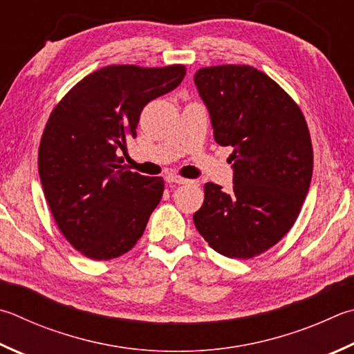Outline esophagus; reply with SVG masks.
<instances>
[{"instance_id":"esophagus-1","label":"esophagus","mask_w":354,"mask_h":354,"mask_svg":"<svg viewBox=\"0 0 354 354\" xmlns=\"http://www.w3.org/2000/svg\"><path fill=\"white\" fill-rule=\"evenodd\" d=\"M165 183L169 184H185L189 181V179H185L183 176H178V175H173V173H169V175H165Z\"/></svg>"}]
</instances>
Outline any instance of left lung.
<instances>
[{"label": "left lung", "instance_id": "1", "mask_svg": "<svg viewBox=\"0 0 354 354\" xmlns=\"http://www.w3.org/2000/svg\"><path fill=\"white\" fill-rule=\"evenodd\" d=\"M195 85L216 144L232 147L234 189L205 184L194 223L218 254L252 259L297 220L313 176L310 130L299 105L254 66L201 68Z\"/></svg>", "mask_w": 354, "mask_h": 354}]
</instances>
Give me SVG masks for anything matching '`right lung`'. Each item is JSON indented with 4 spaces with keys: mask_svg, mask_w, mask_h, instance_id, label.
I'll list each match as a JSON object with an SVG mask.
<instances>
[{
    "mask_svg": "<svg viewBox=\"0 0 354 354\" xmlns=\"http://www.w3.org/2000/svg\"><path fill=\"white\" fill-rule=\"evenodd\" d=\"M184 65H111L82 79L44 127L38 173L60 232L88 259L111 260L142 236L164 192L162 178L120 165L144 106L170 93Z\"/></svg>",
    "mask_w": 354,
    "mask_h": 354,
    "instance_id": "add662e5",
    "label": "right lung"
}]
</instances>
